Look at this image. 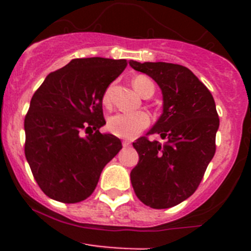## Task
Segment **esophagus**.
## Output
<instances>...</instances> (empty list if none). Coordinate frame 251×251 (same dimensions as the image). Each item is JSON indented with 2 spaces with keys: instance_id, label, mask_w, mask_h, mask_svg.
Here are the masks:
<instances>
[{
  "instance_id": "obj_1",
  "label": "esophagus",
  "mask_w": 251,
  "mask_h": 251,
  "mask_svg": "<svg viewBox=\"0 0 251 251\" xmlns=\"http://www.w3.org/2000/svg\"><path fill=\"white\" fill-rule=\"evenodd\" d=\"M123 147H124V148L130 147V142H129V141H123Z\"/></svg>"
}]
</instances>
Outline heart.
<instances>
[{"label":"heart","mask_w":251,"mask_h":251,"mask_svg":"<svg viewBox=\"0 0 251 251\" xmlns=\"http://www.w3.org/2000/svg\"><path fill=\"white\" fill-rule=\"evenodd\" d=\"M134 89L145 97L148 92H154V84L150 77L146 75H138L133 79ZM104 106L110 105V88H106L101 97ZM150 115L146 112H130V113H117L112 115L106 122V129L112 133L113 136L119 138L130 139L138 136L142 130L150 126Z\"/></svg>","instance_id":"obj_1"}]
</instances>
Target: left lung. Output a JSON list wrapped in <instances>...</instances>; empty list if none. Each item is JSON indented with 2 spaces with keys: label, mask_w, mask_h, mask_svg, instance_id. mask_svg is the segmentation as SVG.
<instances>
[{
  "label": "left lung",
  "mask_w": 251,
  "mask_h": 251,
  "mask_svg": "<svg viewBox=\"0 0 251 251\" xmlns=\"http://www.w3.org/2000/svg\"><path fill=\"white\" fill-rule=\"evenodd\" d=\"M150 75L163 94V113L147 133L133 142L139 162L130 172L133 190L145 205L168 208L197 190L216 151L220 119L210 90L186 66L130 61ZM159 134L165 144L150 141Z\"/></svg>",
  "instance_id": "1"
}]
</instances>
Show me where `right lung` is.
I'll return each instance as SVG.
<instances>
[{
	"instance_id": "obj_1",
	"label": "right lung",
	"mask_w": 251,
	"mask_h": 251,
	"mask_svg": "<svg viewBox=\"0 0 251 251\" xmlns=\"http://www.w3.org/2000/svg\"><path fill=\"white\" fill-rule=\"evenodd\" d=\"M127 60L73 59L32 95L25 117V156L39 187L52 200L75 203L94 192L121 139L101 134L104 90ZM87 136H85V134Z\"/></svg>"
}]
</instances>
